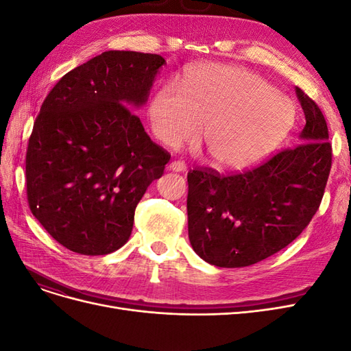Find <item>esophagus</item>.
Masks as SVG:
<instances>
[{"label": "esophagus", "mask_w": 351, "mask_h": 351, "mask_svg": "<svg viewBox=\"0 0 351 351\" xmlns=\"http://www.w3.org/2000/svg\"><path fill=\"white\" fill-rule=\"evenodd\" d=\"M186 164L183 161H173L171 164H169V169H173V171H177V173H183L186 171Z\"/></svg>", "instance_id": "1"}]
</instances>
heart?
I'll use <instances>...</instances> for the list:
<instances>
[{"label": "heart", "mask_w": 351, "mask_h": 351, "mask_svg": "<svg viewBox=\"0 0 351 351\" xmlns=\"http://www.w3.org/2000/svg\"><path fill=\"white\" fill-rule=\"evenodd\" d=\"M290 99L258 74L234 66L199 64L182 82L168 83L151 104L155 136L168 146L199 134L208 158L222 168L258 161L289 130Z\"/></svg>", "instance_id": "heart-1"}]
</instances>
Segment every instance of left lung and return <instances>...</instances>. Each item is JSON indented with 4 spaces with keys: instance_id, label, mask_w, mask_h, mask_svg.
<instances>
[{
    "instance_id": "8db88e82",
    "label": "left lung",
    "mask_w": 351,
    "mask_h": 351,
    "mask_svg": "<svg viewBox=\"0 0 351 351\" xmlns=\"http://www.w3.org/2000/svg\"><path fill=\"white\" fill-rule=\"evenodd\" d=\"M295 92L306 117L300 143L241 173H187L189 239L208 263L240 268L267 259L299 237L319 209L332 146L321 108Z\"/></svg>"
}]
</instances>
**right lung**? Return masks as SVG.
Instances as JSON below:
<instances>
[{
  "mask_svg": "<svg viewBox=\"0 0 351 351\" xmlns=\"http://www.w3.org/2000/svg\"><path fill=\"white\" fill-rule=\"evenodd\" d=\"M165 60L105 51L64 74L40 105L26 151V195L52 239L80 254L129 240L134 209L169 155L129 107L147 99Z\"/></svg>",
  "mask_w": 351,
  "mask_h": 351,
  "instance_id": "right-lung-1",
  "label": "right lung"
}]
</instances>
